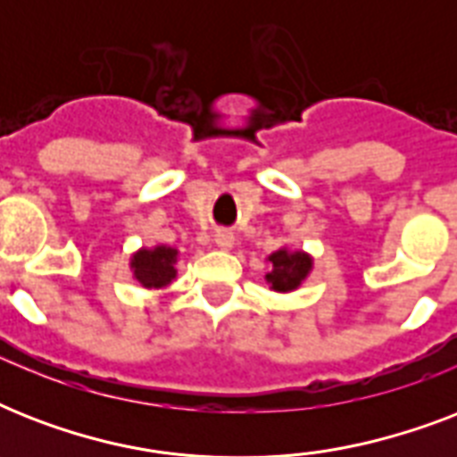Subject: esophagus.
Segmentation results:
<instances>
[{
  "label": "esophagus",
  "mask_w": 457,
  "mask_h": 457,
  "mask_svg": "<svg viewBox=\"0 0 457 457\" xmlns=\"http://www.w3.org/2000/svg\"><path fill=\"white\" fill-rule=\"evenodd\" d=\"M215 246L222 251H229L235 246V235L228 232V229H218V232H215Z\"/></svg>",
  "instance_id": "1"
}]
</instances>
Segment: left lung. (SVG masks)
I'll use <instances>...</instances> for the list:
<instances>
[{"instance_id": "8db88e82", "label": "left lung", "mask_w": 457, "mask_h": 457, "mask_svg": "<svg viewBox=\"0 0 457 457\" xmlns=\"http://www.w3.org/2000/svg\"><path fill=\"white\" fill-rule=\"evenodd\" d=\"M268 261H270V272L265 275V282L270 285L272 292L278 294L296 292L312 270L311 253H305L301 249L282 246L275 253H270Z\"/></svg>"}]
</instances>
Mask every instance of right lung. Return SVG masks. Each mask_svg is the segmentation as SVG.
<instances>
[{
	"mask_svg": "<svg viewBox=\"0 0 457 457\" xmlns=\"http://www.w3.org/2000/svg\"><path fill=\"white\" fill-rule=\"evenodd\" d=\"M178 249L158 244L154 249H139L132 253L130 270L145 289H163L175 279Z\"/></svg>",
	"mask_w": 457,
	"mask_h": 457,
	"instance_id": "add662e5",
	"label": "right lung"
}]
</instances>
